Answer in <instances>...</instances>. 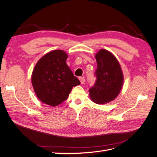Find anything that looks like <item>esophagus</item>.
Returning <instances> with one entry per match:
<instances>
[{
  "label": "esophagus",
  "instance_id": "34e87169",
  "mask_svg": "<svg viewBox=\"0 0 157 157\" xmlns=\"http://www.w3.org/2000/svg\"><path fill=\"white\" fill-rule=\"evenodd\" d=\"M79 80L80 81V83L81 84H84V82H85V79L84 77H79Z\"/></svg>",
  "mask_w": 157,
  "mask_h": 157
}]
</instances>
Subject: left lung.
<instances>
[{"label":"left lung","instance_id":"8db88e82","mask_svg":"<svg viewBox=\"0 0 157 157\" xmlns=\"http://www.w3.org/2000/svg\"><path fill=\"white\" fill-rule=\"evenodd\" d=\"M97 69L96 82L89 90L92 101L105 104L114 100L121 91L124 75L116 57L109 51L101 49L95 55Z\"/></svg>","mask_w":157,"mask_h":157}]
</instances>
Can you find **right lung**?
<instances>
[{
	"label": "right lung",
	"instance_id": "1",
	"mask_svg": "<svg viewBox=\"0 0 157 157\" xmlns=\"http://www.w3.org/2000/svg\"><path fill=\"white\" fill-rule=\"evenodd\" d=\"M68 55L61 50L47 53L38 61L33 71L31 82L39 100L52 107L64 101L73 86L80 84L66 60Z\"/></svg>",
	"mask_w": 157,
	"mask_h": 157
}]
</instances>
